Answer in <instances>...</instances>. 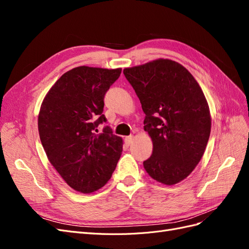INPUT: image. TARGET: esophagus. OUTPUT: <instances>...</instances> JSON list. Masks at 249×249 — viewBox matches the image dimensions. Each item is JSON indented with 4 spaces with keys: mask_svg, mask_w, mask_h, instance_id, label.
Returning a JSON list of instances; mask_svg holds the SVG:
<instances>
[{
    "mask_svg": "<svg viewBox=\"0 0 249 249\" xmlns=\"http://www.w3.org/2000/svg\"><path fill=\"white\" fill-rule=\"evenodd\" d=\"M133 140H134V137L132 136V135H131V136H126V137L124 138V143H125V145H127V146L131 145L132 143H133Z\"/></svg>",
    "mask_w": 249,
    "mask_h": 249,
    "instance_id": "esophagus-1",
    "label": "esophagus"
}]
</instances>
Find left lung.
I'll list each match as a JSON object with an SVG mask.
<instances>
[{
	"instance_id": "left-lung-1",
	"label": "left lung",
	"mask_w": 249,
	"mask_h": 249,
	"mask_svg": "<svg viewBox=\"0 0 249 249\" xmlns=\"http://www.w3.org/2000/svg\"><path fill=\"white\" fill-rule=\"evenodd\" d=\"M145 113L153 154L143 166L157 182L175 185L199 163L211 133L208 102L183 65L158 59L124 70Z\"/></svg>"
}]
</instances>
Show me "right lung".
Wrapping results in <instances>:
<instances>
[{
	"label": "right lung",
	"instance_id": "1",
	"mask_svg": "<svg viewBox=\"0 0 249 249\" xmlns=\"http://www.w3.org/2000/svg\"><path fill=\"white\" fill-rule=\"evenodd\" d=\"M122 69L79 66L49 90L38 115V132L48 159L66 184L92 193L107 184L123 152V139L106 125L104 97Z\"/></svg>",
	"mask_w": 249,
	"mask_h": 249
}]
</instances>
